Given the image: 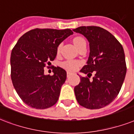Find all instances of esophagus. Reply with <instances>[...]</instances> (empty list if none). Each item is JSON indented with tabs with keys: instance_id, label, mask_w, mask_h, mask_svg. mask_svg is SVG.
Wrapping results in <instances>:
<instances>
[{
	"instance_id": "esophagus-1",
	"label": "esophagus",
	"mask_w": 134,
	"mask_h": 134,
	"mask_svg": "<svg viewBox=\"0 0 134 134\" xmlns=\"http://www.w3.org/2000/svg\"><path fill=\"white\" fill-rule=\"evenodd\" d=\"M71 75H72V73H71V72H68V71L67 72V77H70Z\"/></svg>"
}]
</instances>
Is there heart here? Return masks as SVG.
<instances>
[{"instance_id":"1","label":"heart","mask_w":134,"mask_h":134,"mask_svg":"<svg viewBox=\"0 0 134 134\" xmlns=\"http://www.w3.org/2000/svg\"><path fill=\"white\" fill-rule=\"evenodd\" d=\"M73 43H74L75 46L77 49L80 48L82 45L86 44L85 40L82 37H76L73 39ZM62 47V44H59V46L58 47V51L60 50V48ZM62 67H64L65 69L69 70V71H74L79 66V64L77 62L74 61H67V62H64L62 64Z\"/></svg>"}]
</instances>
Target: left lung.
Segmentation results:
<instances>
[{
  "instance_id": "1",
  "label": "left lung",
  "mask_w": 134,
  "mask_h": 134,
  "mask_svg": "<svg viewBox=\"0 0 134 134\" xmlns=\"http://www.w3.org/2000/svg\"><path fill=\"white\" fill-rule=\"evenodd\" d=\"M90 42L87 64L80 70L90 77L80 76L75 87L77 102L88 109H99L110 104L119 94L126 72L124 49L113 35L98 26H80L72 30Z\"/></svg>"
}]
</instances>
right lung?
I'll list each match as a JSON object with an SVG mask.
<instances>
[{
  "mask_svg": "<svg viewBox=\"0 0 134 134\" xmlns=\"http://www.w3.org/2000/svg\"><path fill=\"white\" fill-rule=\"evenodd\" d=\"M73 33L70 29H36L24 34L12 49L11 79L21 99L36 109H45L57 102L66 70L54 67L53 75H44V67L54 60L58 47Z\"/></svg>",
  "mask_w": 134,
  "mask_h": 134,
  "instance_id": "obj_1",
  "label": "right lung"
}]
</instances>
